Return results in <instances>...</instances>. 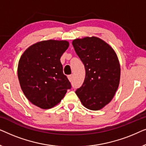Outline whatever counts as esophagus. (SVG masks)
<instances>
[{
	"label": "esophagus",
	"instance_id": "34e87169",
	"mask_svg": "<svg viewBox=\"0 0 146 146\" xmlns=\"http://www.w3.org/2000/svg\"><path fill=\"white\" fill-rule=\"evenodd\" d=\"M68 80L70 82H72V80H73V75L72 74V75H69L68 76Z\"/></svg>",
	"mask_w": 146,
	"mask_h": 146
}]
</instances>
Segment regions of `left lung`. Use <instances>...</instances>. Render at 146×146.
<instances>
[{"label":"left lung","instance_id":"1","mask_svg":"<svg viewBox=\"0 0 146 146\" xmlns=\"http://www.w3.org/2000/svg\"><path fill=\"white\" fill-rule=\"evenodd\" d=\"M72 45L86 70L83 84L76 94L84 106L99 110L110 102L118 88V58L112 48L98 37L75 39Z\"/></svg>","mask_w":146,"mask_h":146}]
</instances>
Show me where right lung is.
Here are the masks:
<instances>
[{"label": "right lung", "instance_id": "add662e5", "mask_svg": "<svg viewBox=\"0 0 146 146\" xmlns=\"http://www.w3.org/2000/svg\"><path fill=\"white\" fill-rule=\"evenodd\" d=\"M68 46L66 40H44L31 46L21 56L18 78L24 94L34 105L51 108L71 88L60 62Z\"/></svg>", "mask_w": 146, "mask_h": 146}]
</instances>
